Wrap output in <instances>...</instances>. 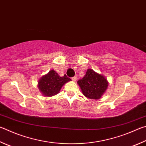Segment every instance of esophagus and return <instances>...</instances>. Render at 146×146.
Wrapping results in <instances>:
<instances>
[{
  "mask_svg": "<svg viewBox=\"0 0 146 146\" xmlns=\"http://www.w3.org/2000/svg\"><path fill=\"white\" fill-rule=\"evenodd\" d=\"M76 80H77V76H73V77L72 78V80L74 81V82H76Z\"/></svg>",
  "mask_w": 146,
  "mask_h": 146,
  "instance_id": "34e87169",
  "label": "esophagus"
}]
</instances>
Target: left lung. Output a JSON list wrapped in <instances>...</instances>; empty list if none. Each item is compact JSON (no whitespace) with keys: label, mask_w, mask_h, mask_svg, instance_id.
I'll list each match as a JSON object with an SVG mask.
<instances>
[{"label":"left lung","mask_w":146,"mask_h":146,"mask_svg":"<svg viewBox=\"0 0 146 146\" xmlns=\"http://www.w3.org/2000/svg\"><path fill=\"white\" fill-rule=\"evenodd\" d=\"M77 82L84 96L92 100L100 99L108 87L107 79L91 69L87 70L86 75Z\"/></svg>","instance_id":"left-lung-1"}]
</instances>
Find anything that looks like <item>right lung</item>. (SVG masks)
Wrapping results in <instances>:
<instances>
[{"mask_svg":"<svg viewBox=\"0 0 146 146\" xmlns=\"http://www.w3.org/2000/svg\"><path fill=\"white\" fill-rule=\"evenodd\" d=\"M71 79L64 75L60 76L56 71L51 70L41 77L38 82V87L44 96H52L59 93L63 85Z\"/></svg>","mask_w":146,"mask_h":146,"instance_id":"add662e5","label":"right lung"}]
</instances>
